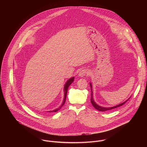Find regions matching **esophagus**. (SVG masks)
Instances as JSON below:
<instances>
[{
	"instance_id": "esophagus-1",
	"label": "esophagus",
	"mask_w": 147,
	"mask_h": 147,
	"mask_svg": "<svg viewBox=\"0 0 147 147\" xmlns=\"http://www.w3.org/2000/svg\"><path fill=\"white\" fill-rule=\"evenodd\" d=\"M87 73H88V72H87V71L86 69H82V70H81L79 72V76H80V77H84L87 74Z\"/></svg>"
}]
</instances>
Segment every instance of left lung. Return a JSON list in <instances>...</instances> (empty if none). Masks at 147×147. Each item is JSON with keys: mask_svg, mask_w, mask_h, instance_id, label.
I'll return each instance as SVG.
<instances>
[{"mask_svg": "<svg viewBox=\"0 0 147 147\" xmlns=\"http://www.w3.org/2000/svg\"><path fill=\"white\" fill-rule=\"evenodd\" d=\"M90 88H92V85H91L90 83ZM127 101H128V100H127ZM127 101H126L125 102H123V103H122V104H119V105H117V106H113V107H107V108H106V107H101V106H100L97 105V104H96V102H95L94 101V100H93V96H92V94H91L90 101H91L92 104V105L93 106V107H94L95 109H96L97 110H99V111H107V110H111V109H115V108L120 107V106L124 105Z\"/></svg>", "mask_w": 147, "mask_h": 147, "instance_id": "obj_1", "label": "left lung"}]
</instances>
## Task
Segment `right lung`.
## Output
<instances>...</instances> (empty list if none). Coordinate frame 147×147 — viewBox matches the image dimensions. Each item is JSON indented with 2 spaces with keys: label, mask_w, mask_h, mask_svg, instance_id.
I'll use <instances>...</instances> for the list:
<instances>
[{
  "label": "right lung",
  "mask_w": 147,
  "mask_h": 147,
  "mask_svg": "<svg viewBox=\"0 0 147 147\" xmlns=\"http://www.w3.org/2000/svg\"><path fill=\"white\" fill-rule=\"evenodd\" d=\"M74 78L73 77V78H71V79H69L67 82V83H66V84H65V86H64V100H63V104H62V105L61 106V107H59V108H58L57 109H56V110H53V111H48V112H49V113H51V112H57L58 110H59L62 107V106H63L64 104V102H65V99H66V96H67V90H68V86L71 85V84L72 83V82H74Z\"/></svg>",
  "instance_id": "right-lung-1"
}]
</instances>
